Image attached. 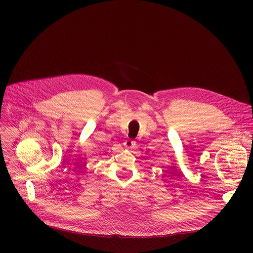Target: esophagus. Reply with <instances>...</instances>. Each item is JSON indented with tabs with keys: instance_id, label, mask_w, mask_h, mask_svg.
Wrapping results in <instances>:
<instances>
[{
	"instance_id": "obj_1",
	"label": "esophagus",
	"mask_w": 253,
	"mask_h": 253,
	"mask_svg": "<svg viewBox=\"0 0 253 253\" xmlns=\"http://www.w3.org/2000/svg\"><path fill=\"white\" fill-rule=\"evenodd\" d=\"M135 145H136V142H135V141L126 140V141L124 142V147H125L126 149H132V148L135 147Z\"/></svg>"
}]
</instances>
